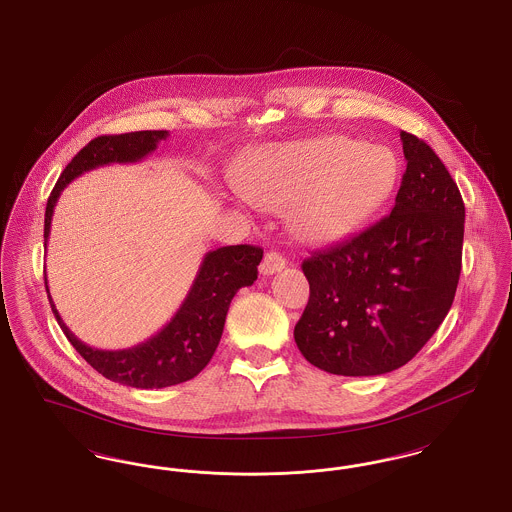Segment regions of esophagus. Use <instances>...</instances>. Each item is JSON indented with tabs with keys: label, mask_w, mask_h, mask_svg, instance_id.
Returning <instances> with one entry per match:
<instances>
[{
	"label": "esophagus",
	"mask_w": 512,
	"mask_h": 512,
	"mask_svg": "<svg viewBox=\"0 0 512 512\" xmlns=\"http://www.w3.org/2000/svg\"><path fill=\"white\" fill-rule=\"evenodd\" d=\"M284 267H286V259L280 253H276V251H269L265 255L259 271H261V274H265V276H271V274L282 271Z\"/></svg>",
	"instance_id": "esophagus-1"
}]
</instances>
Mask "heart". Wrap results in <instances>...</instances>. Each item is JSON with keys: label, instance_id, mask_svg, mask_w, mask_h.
Returning a JSON list of instances; mask_svg holds the SVG:
<instances>
[{"label": "heart", "instance_id": "heart-1", "mask_svg": "<svg viewBox=\"0 0 512 512\" xmlns=\"http://www.w3.org/2000/svg\"><path fill=\"white\" fill-rule=\"evenodd\" d=\"M400 176L394 152L348 137L276 143L255 152L234 176L243 199L286 211L309 245H336L363 228L391 199Z\"/></svg>", "mask_w": 512, "mask_h": 512}]
</instances>
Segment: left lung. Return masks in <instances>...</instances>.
<instances>
[{
  "mask_svg": "<svg viewBox=\"0 0 512 512\" xmlns=\"http://www.w3.org/2000/svg\"><path fill=\"white\" fill-rule=\"evenodd\" d=\"M406 172L391 214L303 261L309 301L294 338L315 367L383 375L412 360L451 309L464 203L435 151L400 131Z\"/></svg>",
  "mask_w": 512,
  "mask_h": 512,
  "instance_id": "8db88e82",
  "label": "left lung"
}]
</instances>
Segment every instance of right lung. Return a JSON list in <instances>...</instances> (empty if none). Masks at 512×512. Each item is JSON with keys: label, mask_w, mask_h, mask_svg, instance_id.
Returning a JSON list of instances; mask_svg holds the SVG:
<instances>
[{"label": "right lung", "mask_w": 512, "mask_h": 512, "mask_svg": "<svg viewBox=\"0 0 512 512\" xmlns=\"http://www.w3.org/2000/svg\"><path fill=\"white\" fill-rule=\"evenodd\" d=\"M166 137L168 131L102 135L77 152L61 172L60 180L48 199L44 216V247H48L54 207L61 191L71 181L98 166L139 162L156 151L158 143ZM261 259L263 249L255 245H226L209 251L203 257L189 294L170 323H166L149 340L125 350H98L81 342L61 321L48 290V280L46 292L61 331L100 375L133 389H164L193 379L211 361L224 331L228 307L240 288L251 286L257 280Z\"/></svg>", "instance_id": "add662e5"}]
</instances>
